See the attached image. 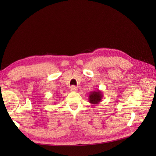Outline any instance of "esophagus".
Returning a JSON list of instances; mask_svg holds the SVG:
<instances>
[{
    "instance_id": "1",
    "label": "esophagus",
    "mask_w": 156,
    "mask_h": 156,
    "mask_svg": "<svg viewBox=\"0 0 156 156\" xmlns=\"http://www.w3.org/2000/svg\"><path fill=\"white\" fill-rule=\"evenodd\" d=\"M70 90L72 92H76V91H77V88H76L75 86H72V87H71Z\"/></svg>"
}]
</instances>
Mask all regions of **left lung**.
Returning a JSON list of instances; mask_svg holds the SVG:
<instances>
[{"mask_svg": "<svg viewBox=\"0 0 156 156\" xmlns=\"http://www.w3.org/2000/svg\"><path fill=\"white\" fill-rule=\"evenodd\" d=\"M103 94L101 90H94L90 92L88 97L89 102L91 105H98L102 101Z\"/></svg>", "mask_w": 156, "mask_h": 156, "instance_id": "8db88e82", "label": "left lung"}]
</instances>
